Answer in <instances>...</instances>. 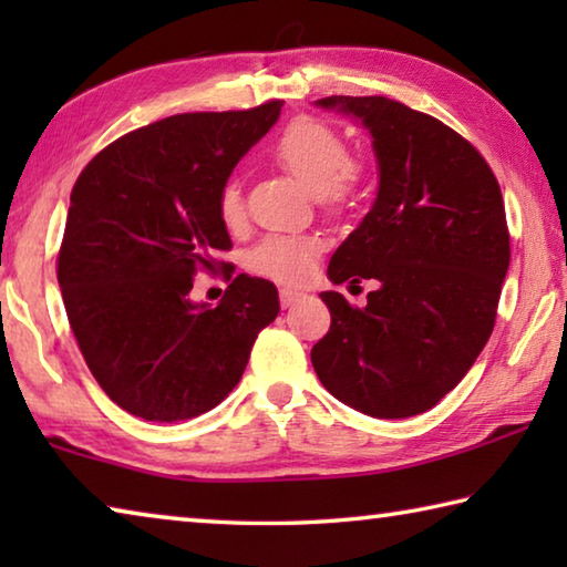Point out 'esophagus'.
I'll list each match as a JSON object with an SVG mask.
<instances>
[{"instance_id": "1", "label": "esophagus", "mask_w": 567, "mask_h": 567, "mask_svg": "<svg viewBox=\"0 0 567 567\" xmlns=\"http://www.w3.org/2000/svg\"><path fill=\"white\" fill-rule=\"evenodd\" d=\"M302 297H305V292L290 290V287H282V290H280V305H282V307H290V305H295V302H300Z\"/></svg>"}]
</instances>
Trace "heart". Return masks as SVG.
Masks as SVG:
<instances>
[{
	"instance_id": "1",
	"label": "heart",
	"mask_w": 567,
	"mask_h": 567,
	"mask_svg": "<svg viewBox=\"0 0 567 567\" xmlns=\"http://www.w3.org/2000/svg\"><path fill=\"white\" fill-rule=\"evenodd\" d=\"M275 159L312 192L322 209L340 213L354 203L364 185V165L350 155L348 145L330 124L297 117L275 142ZM217 213L225 227L245 223V197L237 179L219 187ZM320 243L305 235H270L249 252V270L280 285L307 282L315 272Z\"/></svg>"
}]
</instances>
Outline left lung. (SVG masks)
Returning <instances> with one entry per match:
<instances>
[{
    "label": "left lung",
    "mask_w": 567,
    "mask_h": 567,
    "mask_svg": "<svg viewBox=\"0 0 567 567\" xmlns=\"http://www.w3.org/2000/svg\"><path fill=\"white\" fill-rule=\"evenodd\" d=\"M364 122L380 162L375 205L332 255L328 277L378 280L368 305L322 292L330 332L312 368L372 417L435 408L495 328L511 265L503 192L485 157L425 112L388 97H324Z\"/></svg>",
    "instance_id": "1"
}]
</instances>
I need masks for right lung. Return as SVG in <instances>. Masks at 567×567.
Segmentation results:
<instances>
[{"label":"right lung","mask_w":567,"mask_h":567,"mask_svg":"<svg viewBox=\"0 0 567 567\" xmlns=\"http://www.w3.org/2000/svg\"><path fill=\"white\" fill-rule=\"evenodd\" d=\"M280 110L270 100L152 122L97 152L74 182L56 280L90 372L132 415L177 422L219 405L280 312L275 285L247 275L217 308L188 300L192 276L229 265L215 257L233 249L219 187Z\"/></svg>","instance_id":"right-lung-1"}]
</instances>
